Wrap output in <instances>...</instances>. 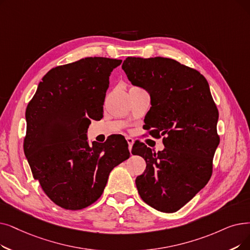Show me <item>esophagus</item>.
Masks as SVG:
<instances>
[{
  "mask_svg": "<svg viewBox=\"0 0 250 250\" xmlns=\"http://www.w3.org/2000/svg\"><path fill=\"white\" fill-rule=\"evenodd\" d=\"M125 139H126V142H127V144H128V150L131 151V150H132V147H133V145H134V142H135V141H134V139H132L131 137H126Z\"/></svg>",
  "mask_w": 250,
  "mask_h": 250,
  "instance_id": "1",
  "label": "esophagus"
}]
</instances>
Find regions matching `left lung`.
Masks as SVG:
<instances>
[{
  "mask_svg": "<svg viewBox=\"0 0 250 250\" xmlns=\"http://www.w3.org/2000/svg\"><path fill=\"white\" fill-rule=\"evenodd\" d=\"M122 67L132 84L150 95L148 129L151 136L164 137L166 147L155 153L143 143L133 146L132 153L146 161L136 179L139 195L151 208L175 212L211 177L220 137L208 83L197 70L170 58L127 57Z\"/></svg>",
  "mask_w": 250,
  "mask_h": 250,
  "instance_id": "obj_1",
  "label": "left lung"
}]
</instances>
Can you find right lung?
<instances>
[{"instance_id":"add662e5","label":"right lung","mask_w":250,"mask_h":250,"mask_svg":"<svg viewBox=\"0 0 250 250\" xmlns=\"http://www.w3.org/2000/svg\"><path fill=\"white\" fill-rule=\"evenodd\" d=\"M122 60L86 57L52 68L28 103L24 154L47 196L78 210L98 199L110 171L129 157L125 139L89 144L91 119L100 121L111 71Z\"/></svg>"}]
</instances>
